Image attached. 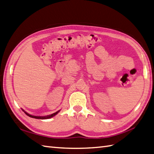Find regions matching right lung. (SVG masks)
Returning <instances> with one entry per match:
<instances>
[{
    "mask_svg": "<svg viewBox=\"0 0 154 154\" xmlns=\"http://www.w3.org/2000/svg\"><path fill=\"white\" fill-rule=\"evenodd\" d=\"M23 112H24V113L26 114L27 116H28L29 117H32V118H35V119H49V118H51V117H54V116H56L57 113H58L60 111H58V112H56V113H52V114H51V115H49V116H43V117H41V116H31V115H30V114H29V113H27V112H25V111L23 110V109H22Z\"/></svg>",
    "mask_w": 154,
    "mask_h": 154,
    "instance_id": "right-lung-1",
    "label": "right lung"
}]
</instances>
